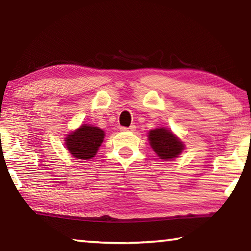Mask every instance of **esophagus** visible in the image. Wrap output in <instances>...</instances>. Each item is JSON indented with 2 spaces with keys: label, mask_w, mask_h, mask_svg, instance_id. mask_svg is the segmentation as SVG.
Wrapping results in <instances>:
<instances>
[{
  "label": "esophagus",
  "mask_w": 251,
  "mask_h": 251,
  "mask_svg": "<svg viewBox=\"0 0 251 251\" xmlns=\"http://www.w3.org/2000/svg\"><path fill=\"white\" fill-rule=\"evenodd\" d=\"M121 131H134L136 129V126L131 125L129 127H121Z\"/></svg>",
  "instance_id": "esophagus-1"
}]
</instances>
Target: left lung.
Here are the masks:
<instances>
[{"label": "left lung", "mask_w": 251, "mask_h": 251, "mask_svg": "<svg viewBox=\"0 0 251 251\" xmlns=\"http://www.w3.org/2000/svg\"><path fill=\"white\" fill-rule=\"evenodd\" d=\"M148 141L159 158L164 160L176 158L185 148L184 143L165 127L150 130Z\"/></svg>", "instance_id": "8db88e82"}]
</instances>
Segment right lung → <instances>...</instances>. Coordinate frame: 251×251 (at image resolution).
I'll use <instances>...</instances> for the list:
<instances>
[{"label":"right lung","mask_w":251,"mask_h":251,"mask_svg":"<svg viewBox=\"0 0 251 251\" xmlns=\"http://www.w3.org/2000/svg\"><path fill=\"white\" fill-rule=\"evenodd\" d=\"M105 133L99 127L83 124L70 133L65 138V145L70 154L77 159H91L96 155L104 141Z\"/></svg>","instance_id":"right-lung-1"}]
</instances>
